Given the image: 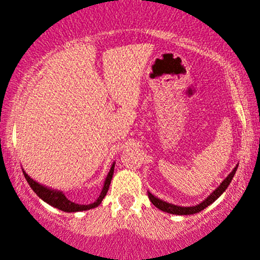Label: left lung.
<instances>
[{
	"label": "left lung",
	"mask_w": 260,
	"mask_h": 260,
	"mask_svg": "<svg viewBox=\"0 0 260 260\" xmlns=\"http://www.w3.org/2000/svg\"><path fill=\"white\" fill-rule=\"evenodd\" d=\"M237 169H238V166L235 167V169L233 170V171L230 172L229 175H228L226 179H225L221 183H220L219 187H217L216 190L214 191V192H211L210 196H209L206 200H204L203 203L199 204V205H196V206H188V208H185V206H177V205H174V204H169V203H166V201L157 199L156 196L152 195L151 192H148V198H149V200H151V203L153 204V205L156 206L157 209H159V210H162L165 212H169V214H175V215L196 214V212H200L201 210H204L205 208H208L209 205H211V204L214 203V201L216 200V199L219 198V196L221 195V193L224 192L225 190H226L228 186H229L230 182H232L233 177H234Z\"/></svg>",
	"instance_id": "8db88e82"
}]
</instances>
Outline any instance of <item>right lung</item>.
<instances>
[{"instance_id":"obj_1","label":"right lung","mask_w":260,"mask_h":260,"mask_svg":"<svg viewBox=\"0 0 260 260\" xmlns=\"http://www.w3.org/2000/svg\"><path fill=\"white\" fill-rule=\"evenodd\" d=\"M23 175H25V179L30 185V187L32 188L34 191L36 192V195L39 196L40 199H43L45 203H48L49 205L54 206V208L59 209V210H62L65 212H77V211H84V210H89V209H94L96 208L98 205H101L102 200L106 198L107 192H108L109 185H111L112 177H113V172H114V164L112 165L111 171L108 172L107 175V179L104 181V186L102 188V192L99 195V198L94 201L93 204H89V205H80V204H75L73 201H70L61 191H56V190H51V188L45 187V186L40 185L39 182L34 181L26 174L25 171H22Z\"/></svg>"}]
</instances>
